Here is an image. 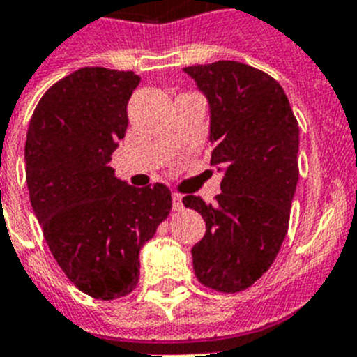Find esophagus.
I'll return each instance as SVG.
<instances>
[{
  "label": "esophagus",
  "mask_w": 357,
  "mask_h": 357,
  "mask_svg": "<svg viewBox=\"0 0 357 357\" xmlns=\"http://www.w3.org/2000/svg\"><path fill=\"white\" fill-rule=\"evenodd\" d=\"M172 207L174 211H181L183 204H181V196L178 192H172Z\"/></svg>",
  "instance_id": "esophagus-1"
}]
</instances>
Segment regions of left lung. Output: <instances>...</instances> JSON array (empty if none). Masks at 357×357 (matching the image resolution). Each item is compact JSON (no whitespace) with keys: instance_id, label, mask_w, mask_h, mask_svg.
I'll return each instance as SVG.
<instances>
[{"instance_id":"obj_1","label":"left lung","mask_w":357,"mask_h":357,"mask_svg":"<svg viewBox=\"0 0 357 357\" xmlns=\"http://www.w3.org/2000/svg\"><path fill=\"white\" fill-rule=\"evenodd\" d=\"M211 106V165L224 170L213 205L185 196L205 220L192 248L204 286L236 294L253 286L277 259L299 179V123L273 77L248 63L220 60L190 66Z\"/></svg>"}]
</instances>
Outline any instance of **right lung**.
I'll return each mask as SVG.
<instances>
[{
	"label": "right lung",
	"mask_w": 357,
	"mask_h": 357,
	"mask_svg": "<svg viewBox=\"0 0 357 357\" xmlns=\"http://www.w3.org/2000/svg\"><path fill=\"white\" fill-rule=\"evenodd\" d=\"M133 71L82 68L40 98L25 141L29 198L58 266L100 301L132 294L139 251L172 208L169 187L115 178L113 150L128 128Z\"/></svg>",
	"instance_id": "add662e5"
}]
</instances>
